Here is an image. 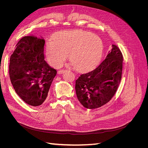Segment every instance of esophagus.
I'll list each match as a JSON object with an SVG mask.
<instances>
[{
  "label": "esophagus",
  "instance_id": "esophagus-1",
  "mask_svg": "<svg viewBox=\"0 0 148 148\" xmlns=\"http://www.w3.org/2000/svg\"><path fill=\"white\" fill-rule=\"evenodd\" d=\"M65 72V70H59V71H58V74H59V75H60V74H62V73H64Z\"/></svg>",
  "mask_w": 148,
  "mask_h": 148
}]
</instances>
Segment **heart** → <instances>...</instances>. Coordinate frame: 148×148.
Segmentation results:
<instances>
[{
    "label": "heart",
    "instance_id": "b5f03b06",
    "mask_svg": "<svg viewBox=\"0 0 148 148\" xmlns=\"http://www.w3.org/2000/svg\"><path fill=\"white\" fill-rule=\"evenodd\" d=\"M53 39L46 42L45 50L47 60L52 66H60L66 57L70 59L69 65L87 71L96 66L101 59L103 43L94 34L79 29L60 31Z\"/></svg>",
    "mask_w": 148,
    "mask_h": 148
}]
</instances>
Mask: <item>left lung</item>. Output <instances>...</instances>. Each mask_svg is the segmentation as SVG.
I'll list each match as a JSON object with an SVG mask.
<instances>
[{
	"mask_svg": "<svg viewBox=\"0 0 148 148\" xmlns=\"http://www.w3.org/2000/svg\"><path fill=\"white\" fill-rule=\"evenodd\" d=\"M122 52L112 44L111 50L95 70L81 75L76 80V94L85 108H99L113 97L122 78Z\"/></svg>",
	"mask_w": 148,
	"mask_h": 148,
	"instance_id": "obj_1",
	"label": "left lung"
}]
</instances>
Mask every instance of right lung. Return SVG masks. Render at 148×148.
Returning a JSON list of instances; mask_svg holds the SVG:
<instances>
[{
  "mask_svg": "<svg viewBox=\"0 0 148 148\" xmlns=\"http://www.w3.org/2000/svg\"><path fill=\"white\" fill-rule=\"evenodd\" d=\"M42 37L33 35L22 38L10 56L9 75L15 92L25 103L37 107L45 101L56 69L44 60Z\"/></svg>",
  "mask_w": 148,
  "mask_h": 148,
  "instance_id": "add662e5",
  "label": "right lung"
}]
</instances>
